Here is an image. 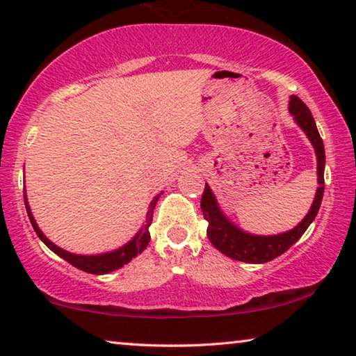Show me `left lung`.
Instances as JSON below:
<instances>
[{"label": "left lung", "mask_w": 356, "mask_h": 356, "mask_svg": "<svg viewBox=\"0 0 356 356\" xmlns=\"http://www.w3.org/2000/svg\"><path fill=\"white\" fill-rule=\"evenodd\" d=\"M289 113L293 115L294 121L305 136L309 137L310 144L315 148L316 155V176H318V188L312 203V208L307 216L291 229L278 235H252L241 230L240 227L224 214L217 203L214 193L208 184H206L203 196H201V211H203L204 219L208 220V238L212 246L219 249L227 257L235 259V261L248 262V264H264L273 261L275 257L288 251V249L304 235L309 225L315 220L318 209L321 206L323 193H325V145L318 132L316 123L312 116L310 110L297 95L289 97Z\"/></svg>", "instance_id": "8db88e82"}]
</instances>
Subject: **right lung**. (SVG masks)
<instances>
[{
    "mask_svg": "<svg viewBox=\"0 0 356 356\" xmlns=\"http://www.w3.org/2000/svg\"><path fill=\"white\" fill-rule=\"evenodd\" d=\"M24 200H25V208H26V214L30 217L31 225L36 232V235L40 236V240L44 243V245L51 249L52 252H56L57 256L62 257L63 261H67L68 264H72L73 267H76L83 272L92 273V275H105L113 272V270H118L126 265L127 262H131L132 259L144 251L147 248L148 241H150V232H148V227H150L152 220H153V209H155L156 201L160 200V195H156L155 198L152 200V203L148 204V211L145 216V222L144 225L140 227V230L136 233V236L132 238L131 241H127L126 245H123L115 251L110 252H104V254H94V256H81V254H73L68 252L65 249L59 248L57 245H54L49 238H46L44 233L40 230L38 224H36L33 214H31V209L29 206V201H26V195L24 193Z\"/></svg>",
    "mask_w": 356,
    "mask_h": 356,
    "instance_id": "1",
    "label": "right lung"
}]
</instances>
